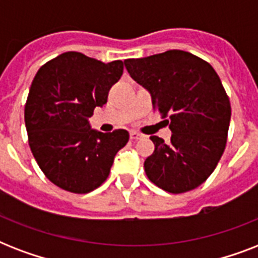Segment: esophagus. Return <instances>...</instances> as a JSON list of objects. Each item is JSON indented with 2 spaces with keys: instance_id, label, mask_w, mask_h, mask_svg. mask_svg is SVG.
I'll return each mask as SVG.
<instances>
[{
  "instance_id": "obj_1",
  "label": "esophagus",
  "mask_w": 258,
  "mask_h": 258,
  "mask_svg": "<svg viewBox=\"0 0 258 258\" xmlns=\"http://www.w3.org/2000/svg\"><path fill=\"white\" fill-rule=\"evenodd\" d=\"M130 138H131L133 141H139V139L143 138V135H141V134L137 133V131H131V133H130Z\"/></svg>"
}]
</instances>
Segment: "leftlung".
Segmentation results:
<instances>
[{
  "instance_id": "left-lung-1",
  "label": "left lung",
  "mask_w": 258,
  "mask_h": 258,
  "mask_svg": "<svg viewBox=\"0 0 258 258\" xmlns=\"http://www.w3.org/2000/svg\"><path fill=\"white\" fill-rule=\"evenodd\" d=\"M125 70L147 89L153 107L169 116L170 143L150 139L154 153L145 171L158 187L172 194L198 187L214 171L226 146L230 101L213 67L184 50L127 58Z\"/></svg>"
}]
</instances>
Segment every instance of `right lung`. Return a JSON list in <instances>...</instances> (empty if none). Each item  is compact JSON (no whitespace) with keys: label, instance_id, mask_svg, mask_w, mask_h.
<instances>
[{"label":"right lung","instance_id":"add662e5","mask_svg":"<svg viewBox=\"0 0 258 258\" xmlns=\"http://www.w3.org/2000/svg\"><path fill=\"white\" fill-rule=\"evenodd\" d=\"M123 61H99L66 52L38 70L25 104V125L34 159L58 187L86 194L109 174L113 158L128 142L125 130L100 133L88 117L107 103Z\"/></svg>","mask_w":258,"mask_h":258}]
</instances>
